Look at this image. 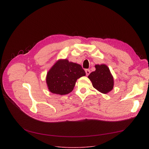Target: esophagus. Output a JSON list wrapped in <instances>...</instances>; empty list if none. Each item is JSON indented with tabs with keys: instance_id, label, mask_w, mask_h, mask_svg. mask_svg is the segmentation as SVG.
Instances as JSON below:
<instances>
[{
	"instance_id": "1",
	"label": "esophagus",
	"mask_w": 149,
	"mask_h": 149,
	"mask_svg": "<svg viewBox=\"0 0 149 149\" xmlns=\"http://www.w3.org/2000/svg\"><path fill=\"white\" fill-rule=\"evenodd\" d=\"M86 73L87 76H88V75L90 74V70H88V69L86 70Z\"/></svg>"
}]
</instances>
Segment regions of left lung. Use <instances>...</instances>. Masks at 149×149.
<instances>
[{
    "label": "left lung",
    "instance_id": "1",
    "mask_svg": "<svg viewBox=\"0 0 149 149\" xmlns=\"http://www.w3.org/2000/svg\"><path fill=\"white\" fill-rule=\"evenodd\" d=\"M95 71L88 77L92 82L93 86L103 94L109 93L114 87V78L109 68L105 64L95 65Z\"/></svg>",
    "mask_w": 149,
    "mask_h": 149
}]
</instances>
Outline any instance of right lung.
Returning <instances> with one entry per match:
<instances>
[{
    "label": "right lung",
    "instance_id": "obj_1",
    "mask_svg": "<svg viewBox=\"0 0 149 149\" xmlns=\"http://www.w3.org/2000/svg\"><path fill=\"white\" fill-rule=\"evenodd\" d=\"M85 75L86 72L79 64L67 59H59L48 72L46 81L50 92L62 95L71 93L77 80Z\"/></svg>",
    "mask_w": 149,
    "mask_h": 149
}]
</instances>
